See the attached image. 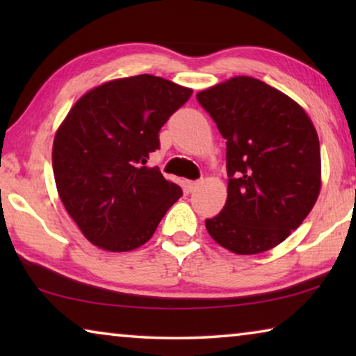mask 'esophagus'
Returning <instances> with one entry per match:
<instances>
[{"label":"esophagus","instance_id":"34e87169","mask_svg":"<svg viewBox=\"0 0 356 356\" xmlns=\"http://www.w3.org/2000/svg\"><path fill=\"white\" fill-rule=\"evenodd\" d=\"M200 186H201L200 180H186V182H185V188H186V191H188V193L196 191L197 188H200Z\"/></svg>","mask_w":356,"mask_h":356}]
</instances>
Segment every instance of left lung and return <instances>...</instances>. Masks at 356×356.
Listing matches in <instances>:
<instances>
[{
  "instance_id": "obj_1",
  "label": "left lung",
  "mask_w": 356,
  "mask_h": 356,
  "mask_svg": "<svg viewBox=\"0 0 356 356\" xmlns=\"http://www.w3.org/2000/svg\"><path fill=\"white\" fill-rule=\"evenodd\" d=\"M226 140L227 200L206 220L216 243L259 254L291 236L322 186L321 144L297 102L252 76H232L196 94Z\"/></svg>"
}]
</instances>
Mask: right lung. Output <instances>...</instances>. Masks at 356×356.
I'll list each match as a JSON object with an SVG mask.
<instances>
[{"label": "right lung", "instance_id": "obj_1", "mask_svg": "<svg viewBox=\"0 0 356 356\" xmlns=\"http://www.w3.org/2000/svg\"><path fill=\"white\" fill-rule=\"evenodd\" d=\"M191 94L144 74L100 84L70 108L53 141V174L65 210L92 245L140 248L182 196L146 163L160 129Z\"/></svg>", "mask_w": 356, "mask_h": 356}]
</instances>
